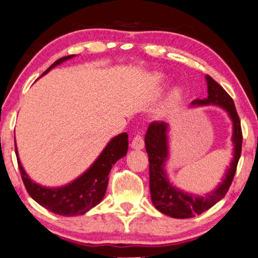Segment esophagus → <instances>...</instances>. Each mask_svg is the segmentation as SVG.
Here are the masks:
<instances>
[{
	"mask_svg": "<svg viewBox=\"0 0 258 258\" xmlns=\"http://www.w3.org/2000/svg\"><path fill=\"white\" fill-rule=\"evenodd\" d=\"M130 145H132V148L135 150H141L144 148V140H143L141 135H136V136L133 138L132 144Z\"/></svg>",
	"mask_w": 258,
	"mask_h": 258,
	"instance_id": "obj_1",
	"label": "esophagus"
}]
</instances>
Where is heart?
Masks as SVG:
<instances>
[{"label": "heart", "instance_id": "obj_1", "mask_svg": "<svg viewBox=\"0 0 258 258\" xmlns=\"http://www.w3.org/2000/svg\"><path fill=\"white\" fill-rule=\"evenodd\" d=\"M152 81L156 83L157 85H160V84H162V83H164V76H162V75L157 74L152 77ZM179 99H180V91L179 90H173L169 94L167 101H166L164 109L168 110V109L172 108V107H174V105L176 104Z\"/></svg>", "mask_w": 258, "mask_h": 258}]
</instances>
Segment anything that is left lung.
<instances>
[{
	"mask_svg": "<svg viewBox=\"0 0 258 258\" xmlns=\"http://www.w3.org/2000/svg\"><path fill=\"white\" fill-rule=\"evenodd\" d=\"M208 98L196 99L191 105H217L228 113L233 121V137L234 143V157L231 167L226 172L225 179L218 188L205 196L189 195L176 189L169 183L164 167L168 157L167 128L168 124L161 121H154L149 125L145 135V149L149 154L150 169V191L154 207L161 213L173 218L187 219L196 215H201L218 203L227 194L232 181L234 179L237 162L242 150V130L241 121L237 115L234 101L231 96L223 89V86L207 76Z\"/></svg>",
	"mask_w": 258,
	"mask_h": 258,
	"instance_id": "8db88e82",
	"label": "left lung"
}]
</instances>
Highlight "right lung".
I'll return each instance as SVG.
<instances>
[{
	"label": "right lung",
	"instance_id": "right-lung-1",
	"mask_svg": "<svg viewBox=\"0 0 258 258\" xmlns=\"http://www.w3.org/2000/svg\"><path fill=\"white\" fill-rule=\"evenodd\" d=\"M74 56L75 55H68V56L58 58L42 75L47 74L51 68ZM15 150L19 172H21L22 180L29 195L38 204L55 215L74 217L84 215L102 201L106 194L107 184H108V174L110 169L128 151V134L123 133L114 137L107 144L98 159L84 174H82L71 183L60 188H46L31 180L19 161L16 143Z\"/></svg>",
	"mask_w": 258,
	"mask_h": 258
}]
</instances>
